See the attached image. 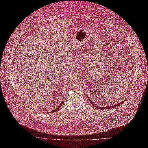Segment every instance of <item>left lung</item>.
<instances>
[{
    "instance_id": "obj_1",
    "label": "left lung",
    "mask_w": 148,
    "mask_h": 148,
    "mask_svg": "<svg viewBox=\"0 0 148 148\" xmlns=\"http://www.w3.org/2000/svg\"><path fill=\"white\" fill-rule=\"evenodd\" d=\"M88 99H89V101H90V103H91V104H93V106H95V107H97V108H99V109H108V108H114V107H118V106H119L120 105H122V104H123V103H124V101H122V102H121V103H119V104H116V105H114V106H109V107H98V106H96V105L95 104H93L92 103V102L91 101H90V99H89V98H88Z\"/></svg>"
}]
</instances>
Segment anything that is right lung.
<instances>
[{"label": "right lung", "instance_id": "obj_1", "mask_svg": "<svg viewBox=\"0 0 148 148\" xmlns=\"http://www.w3.org/2000/svg\"><path fill=\"white\" fill-rule=\"evenodd\" d=\"M62 103H61V104L59 106V107H58L57 108H56V109L55 110H53V111H51V112H49V113H53V112H56V111H57V110H58L59 109V108L60 107V106H62Z\"/></svg>", "mask_w": 148, "mask_h": 148}]
</instances>
